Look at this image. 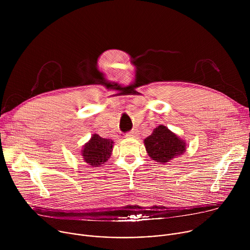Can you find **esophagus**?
<instances>
[{
	"instance_id": "esophagus-1",
	"label": "esophagus",
	"mask_w": 250,
	"mask_h": 250,
	"mask_svg": "<svg viewBox=\"0 0 250 250\" xmlns=\"http://www.w3.org/2000/svg\"><path fill=\"white\" fill-rule=\"evenodd\" d=\"M137 136V132L135 130H132V131H129L125 134V137H128V138H134Z\"/></svg>"
}]
</instances>
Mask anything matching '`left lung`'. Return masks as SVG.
I'll return each mask as SVG.
<instances>
[{
  "instance_id": "left-lung-1",
  "label": "left lung",
  "mask_w": 250,
  "mask_h": 250,
  "mask_svg": "<svg viewBox=\"0 0 250 250\" xmlns=\"http://www.w3.org/2000/svg\"><path fill=\"white\" fill-rule=\"evenodd\" d=\"M144 142L148 156L159 164H165L184 154L187 148L185 140L163 125L155 127Z\"/></svg>"
}]
</instances>
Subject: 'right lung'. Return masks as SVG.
<instances>
[{
    "mask_svg": "<svg viewBox=\"0 0 250 250\" xmlns=\"http://www.w3.org/2000/svg\"><path fill=\"white\" fill-rule=\"evenodd\" d=\"M114 141L109 138H103L94 133L90 140L83 146L81 156L90 167H99L110 159L113 152Z\"/></svg>",
    "mask_w": 250,
    "mask_h": 250,
    "instance_id": "obj_1",
    "label": "right lung"
}]
</instances>
